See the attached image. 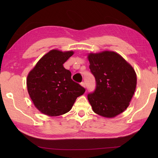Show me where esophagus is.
Wrapping results in <instances>:
<instances>
[{"mask_svg":"<svg viewBox=\"0 0 158 158\" xmlns=\"http://www.w3.org/2000/svg\"><path fill=\"white\" fill-rule=\"evenodd\" d=\"M81 86L83 87V88H85V83L84 82H81Z\"/></svg>","mask_w":158,"mask_h":158,"instance_id":"obj_1","label":"esophagus"}]
</instances>
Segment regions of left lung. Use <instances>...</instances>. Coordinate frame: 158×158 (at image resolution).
Segmentation results:
<instances>
[{"label":"left lung","instance_id":"8db88e82","mask_svg":"<svg viewBox=\"0 0 158 158\" xmlns=\"http://www.w3.org/2000/svg\"><path fill=\"white\" fill-rule=\"evenodd\" d=\"M88 60L96 80L95 90L88 94L92 109L102 117H115L127 109L135 94V70L113 52L90 53Z\"/></svg>","mask_w":158,"mask_h":158}]
</instances>
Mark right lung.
Wrapping results in <instances>:
<instances>
[{"instance_id": "obj_1", "label": "right lung", "mask_w": 158, "mask_h": 158, "mask_svg": "<svg viewBox=\"0 0 158 158\" xmlns=\"http://www.w3.org/2000/svg\"><path fill=\"white\" fill-rule=\"evenodd\" d=\"M73 52L53 49L36 64L27 77V88L35 106L42 113L54 117L71 109L85 89L73 81L71 73L63 64Z\"/></svg>"}]
</instances>
